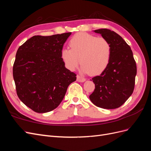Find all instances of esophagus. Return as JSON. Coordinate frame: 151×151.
<instances>
[{
    "mask_svg": "<svg viewBox=\"0 0 151 151\" xmlns=\"http://www.w3.org/2000/svg\"><path fill=\"white\" fill-rule=\"evenodd\" d=\"M86 81V79L84 78V77L79 76H77V81L79 82V83H83Z\"/></svg>",
    "mask_w": 151,
    "mask_h": 151,
    "instance_id": "esophagus-1",
    "label": "esophagus"
}]
</instances>
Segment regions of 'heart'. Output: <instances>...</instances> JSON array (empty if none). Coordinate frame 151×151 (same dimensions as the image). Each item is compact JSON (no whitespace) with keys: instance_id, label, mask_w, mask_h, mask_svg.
Segmentation results:
<instances>
[{"instance_id":"1","label":"heart","mask_w":151,"mask_h":151,"mask_svg":"<svg viewBox=\"0 0 151 151\" xmlns=\"http://www.w3.org/2000/svg\"><path fill=\"white\" fill-rule=\"evenodd\" d=\"M69 48H63L61 56L66 67L74 70L81 63V71L97 75L105 70L111 56V47L102 37L86 33L76 34L69 41Z\"/></svg>"}]
</instances>
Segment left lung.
<instances>
[{
    "instance_id": "left-lung-1",
    "label": "left lung",
    "mask_w": 151,
    "mask_h": 151,
    "mask_svg": "<svg viewBox=\"0 0 151 151\" xmlns=\"http://www.w3.org/2000/svg\"><path fill=\"white\" fill-rule=\"evenodd\" d=\"M111 47L110 61L99 76L94 77V92L89 99L96 106L104 109L119 108L132 95L134 89L137 66L130 46L115 31L96 29Z\"/></svg>"
}]
</instances>
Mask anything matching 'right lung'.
Returning a JSON list of instances; mask_svg holds the SVG:
<instances>
[{
  "label": "right lung",
  "mask_w": 151,
  "mask_h": 151,
  "mask_svg": "<svg viewBox=\"0 0 151 151\" xmlns=\"http://www.w3.org/2000/svg\"><path fill=\"white\" fill-rule=\"evenodd\" d=\"M71 33L34 36L18 48L13 77L18 97L36 113L55 109L76 74L65 67L61 53Z\"/></svg>",
  "instance_id": "right-lung-1"
}]
</instances>
